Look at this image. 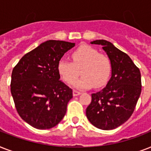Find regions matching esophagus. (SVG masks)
Returning a JSON list of instances; mask_svg holds the SVG:
<instances>
[{"instance_id": "obj_1", "label": "esophagus", "mask_w": 151, "mask_h": 151, "mask_svg": "<svg viewBox=\"0 0 151 151\" xmlns=\"http://www.w3.org/2000/svg\"><path fill=\"white\" fill-rule=\"evenodd\" d=\"M73 96H78L81 95V92H78V91H77V90H73Z\"/></svg>"}]
</instances>
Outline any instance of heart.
<instances>
[{
  "mask_svg": "<svg viewBox=\"0 0 151 151\" xmlns=\"http://www.w3.org/2000/svg\"><path fill=\"white\" fill-rule=\"evenodd\" d=\"M72 62L61 59L58 63V72L67 84L73 83L81 70L83 74L73 83L78 89H87L94 85L101 88L108 82L112 72V64L106 55L92 47L83 45L71 54Z\"/></svg>",
  "mask_w": 151,
  "mask_h": 151,
  "instance_id": "1",
  "label": "heart"
}]
</instances>
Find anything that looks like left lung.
<instances>
[{"label":"left lung","mask_w":151,"mask_h":151,"mask_svg":"<svg viewBox=\"0 0 151 151\" xmlns=\"http://www.w3.org/2000/svg\"><path fill=\"white\" fill-rule=\"evenodd\" d=\"M91 44L103 46L112 64L111 78L103 89L92 94L86 116L92 124L103 130L124 124L133 113L141 93V73L131 58L105 40Z\"/></svg>","instance_id":"1"}]
</instances>
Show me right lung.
Masks as SVG:
<instances>
[{"instance_id":"add662e5","label":"right lung","mask_w":151,"mask_h":151,"mask_svg":"<svg viewBox=\"0 0 151 151\" xmlns=\"http://www.w3.org/2000/svg\"><path fill=\"white\" fill-rule=\"evenodd\" d=\"M75 44L49 40L22 57L13 68L11 93L18 114L37 129L53 128L66 114L73 91L60 81L58 63Z\"/></svg>"}]
</instances>
